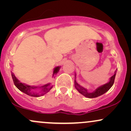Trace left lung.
Listing matches in <instances>:
<instances>
[{
    "label": "left lung",
    "mask_w": 131,
    "mask_h": 131,
    "mask_svg": "<svg viewBox=\"0 0 131 131\" xmlns=\"http://www.w3.org/2000/svg\"><path fill=\"white\" fill-rule=\"evenodd\" d=\"M116 74V70L115 71V74L113 76H112V77L110 79V81L108 82H107L105 84H103L101 85V86L99 87L95 91L93 92L90 93L88 92L87 89H85V88H84L83 87L81 86L80 85L78 84L76 82V80H74V85L75 88L76 89L78 90V91L79 92L80 94L83 95L85 97H88V98H95V97H99V96L102 95L103 94H105V92H106L108 90L112 87V85H113L114 82H115V79ZM75 77H76V74H75ZM76 79V78H75Z\"/></svg>",
    "instance_id": "left-lung-1"
}]
</instances>
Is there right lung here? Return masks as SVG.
Here are the masks:
<instances>
[{"label":"right lung","instance_id":"right-lung-1","mask_svg":"<svg viewBox=\"0 0 131 131\" xmlns=\"http://www.w3.org/2000/svg\"><path fill=\"white\" fill-rule=\"evenodd\" d=\"M61 67H55L53 70V77L55 74H57V73L59 71ZM12 73V77L13 82L15 86L20 91L23 92V93L26 94L28 95L31 96V97H38L42 96L45 95L48 92L53 88L52 85H51L50 83L47 84L46 85H43L42 86L37 87V86H31V85H26L25 84L22 83L19 81L16 76H15L14 73L11 71Z\"/></svg>","mask_w":131,"mask_h":131}]
</instances>
